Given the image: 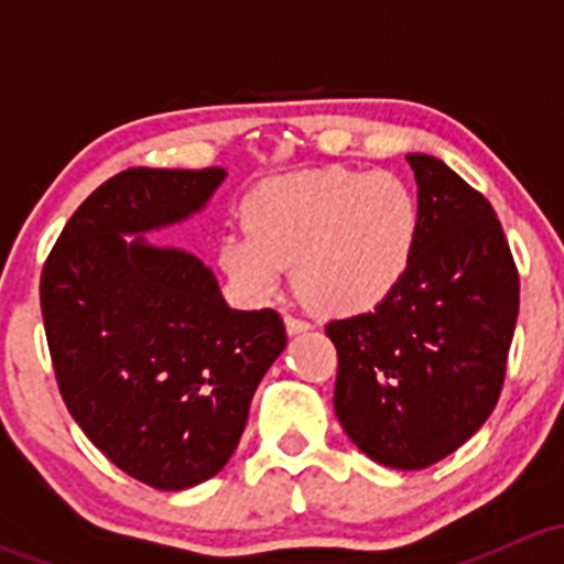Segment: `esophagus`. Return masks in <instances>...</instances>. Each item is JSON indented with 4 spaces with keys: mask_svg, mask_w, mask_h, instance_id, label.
I'll use <instances>...</instances> for the list:
<instances>
[{
    "mask_svg": "<svg viewBox=\"0 0 564 564\" xmlns=\"http://www.w3.org/2000/svg\"><path fill=\"white\" fill-rule=\"evenodd\" d=\"M311 327H314V324L305 322V318H300V316H286V333H289V335L308 333Z\"/></svg>",
    "mask_w": 564,
    "mask_h": 564,
    "instance_id": "34e87169",
    "label": "esophagus"
}]
</instances>
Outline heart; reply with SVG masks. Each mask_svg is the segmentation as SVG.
<instances>
[{
	"label": "heart",
	"mask_w": 564,
	"mask_h": 564,
	"mask_svg": "<svg viewBox=\"0 0 564 564\" xmlns=\"http://www.w3.org/2000/svg\"><path fill=\"white\" fill-rule=\"evenodd\" d=\"M246 229L220 242V264L256 297L294 270L300 294L327 314L388 300L417 250L420 204L401 176L349 166L264 182L246 198Z\"/></svg>",
	"instance_id": "heart-1"
}]
</instances>
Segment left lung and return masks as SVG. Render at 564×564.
Listing matches in <instances>:
<instances>
[{"label": "left lung", "mask_w": 564, "mask_h": 564, "mask_svg": "<svg viewBox=\"0 0 564 564\" xmlns=\"http://www.w3.org/2000/svg\"><path fill=\"white\" fill-rule=\"evenodd\" d=\"M420 237L403 281L368 314L324 327L335 414L368 458L425 469L488 420L519 318V270L491 204L445 163L406 155Z\"/></svg>", "instance_id": "obj_1"}]
</instances>
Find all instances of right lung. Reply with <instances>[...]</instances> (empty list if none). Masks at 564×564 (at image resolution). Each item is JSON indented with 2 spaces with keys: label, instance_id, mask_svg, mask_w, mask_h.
<instances>
[{
  "label": "right lung",
  "instance_id": "right-lung-1",
  "mask_svg": "<svg viewBox=\"0 0 564 564\" xmlns=\"http://www.w3.org/2000/svg\"><path fill=\"white\" fill-rule=\"evenodd\" d=\"M224 169H128L73 213L40 275L62 401L113 466L161 491L209 480L286 346L272 308L235 311L185 250L122 235L204 207Z\"/></svg>",
  "mask_w": 564,
  "mask_h": 564
}]
</instances>
